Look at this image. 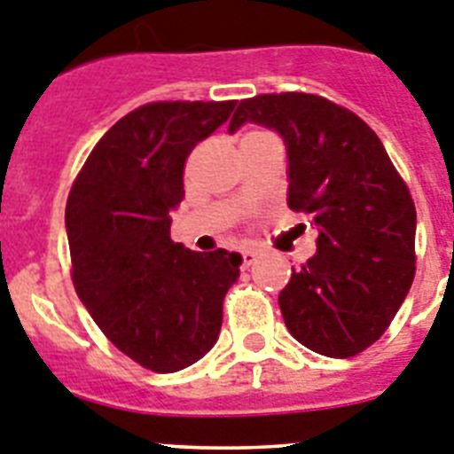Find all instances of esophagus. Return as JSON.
Wrapping results in <instances>:
<instances>
[{
  "label": "esophagus",
  "instance_id": "34e87169",
  "mask_svg": "<svg viewBox=\"0 0 454 454\" xmlns=\"http://www.w3.org/2000/svg\"><path fill=\"white\" fill-rule=\"evenodd\" d=\"M256 256H259V250H252V247H247V250H240V263L246 268H250L252 263L256 262Z\"/></svg>",
  "mask_w": 454,
  "mask_h": 454
}]
</instances>
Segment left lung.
Returning a JSON list of instances; mask_svg holds the SVG:
<instances>
[{
  "label": "left lung",
  "mask_w": 454,
  "mask_h": 454,
  "mask_svg": "<svg viewBox=\"0 0 454 454\" xmlns=\"http://www.w3.org/2000/svg\"><path fill=\"white\" fill-rule=\"evenodd\" d=\"M256 122L288 152V207L318 227L279 309L293 339L348 359L388 330L416 275V207L382 140L350 108L311 92L240 99L230 131Z\"/></svg>",
  "instance_id": "1"
}]
</instances>
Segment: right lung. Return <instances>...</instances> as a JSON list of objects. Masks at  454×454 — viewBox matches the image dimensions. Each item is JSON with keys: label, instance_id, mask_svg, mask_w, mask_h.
<instances>
[{"label": "right lung", "instance_id": "right-lung-1", "mask_svg": "<svg viewBox=\"0 0 454 454\" xmlns=\"http://www.w3.org/2000/svg\"><path fill=\"white\" fill-rule=\"evenodd\" d=\"M227 102H150L99 138L66 207L72 284L120 352L152 372H175L218 340L240 254L192 252L170 239L184 166L230 118Z\"/></svg>", "mask_w": 454, "mask_h": 454}]
</instances>
